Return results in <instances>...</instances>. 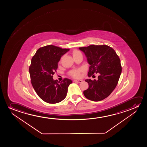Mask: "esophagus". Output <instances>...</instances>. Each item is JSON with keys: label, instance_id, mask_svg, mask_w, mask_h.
<instances>
[{"label": "esophagus", "instance_id": "esophagus-1", "mask_svg": "<svg viewBox=\"0 0 147 147\" xmlns=\"http://www.w3.org/2000/svg\"><path fill=\"white\" fill-rule=\"evenodd\" d=\"M73 82H78V83H81L82 82V80H73Z\"/></svg>", "mask_w": 147, "mask_h": 147}]
</instances>
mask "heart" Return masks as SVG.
Returning <instances> with one entry per match:
<instances>
[{
  "label": "heart",
  "mask_w": 147,
  "mask_h": 147,
  "mask_svg": "<svg viewBox=\"0 0 147 147\" xmlns=\"http://www.w3.org/2000/svg\"><path fill=\"white\" fill-rule=\"evenodd\" d=\"M72 54L73 57H75L79 55H82V54L79 51L74 50L73 51ZM81 72H82V70L81 69L73 70L69 72V75L73 78H79V77L80 76V73Z\"/></svg>",
  "instance_id": "1"
}]
</instances>
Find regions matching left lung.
Segmentation results:
<instances>
[{"label": "left lung", "mask_w": 147, "mask_h": 147, "mask_svg": "<svg viewBox=\"0 0 147 147\" xmlns=\"http://www.w3.org/2000/svg\"><path fill=\"white\" fill-rule=\"evenodd\" d=\"M90 66L88 77L98 74V79L85 80L88 83L87 89L83 91L86 98L99 101L109 96L117 86L121 73V60L113 49L107 45H92L80 47Z\"/></svg>", "instance_id": "left-lung-1"}]
</instances>
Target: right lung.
Here are the masks:
<instances>
[{"label":"right lung","instance_id":"1","mask_svg":"<svg viewBox=\"0 0 147 147\" xmlns=\"http://www.w3.org/2000/svg\"><path fill=\"white\" fill-rule=\"evenodd\" d=\"M69 51L48 45L38 49L32 57L29 68L31 83L36 94L46 102H60L66 96L68 87L72 81L68 78L61 82L54 80L53 75L56 72L61 58Z\"/></svg>","mask_w":147,"mask_h":147}]
</instances>
